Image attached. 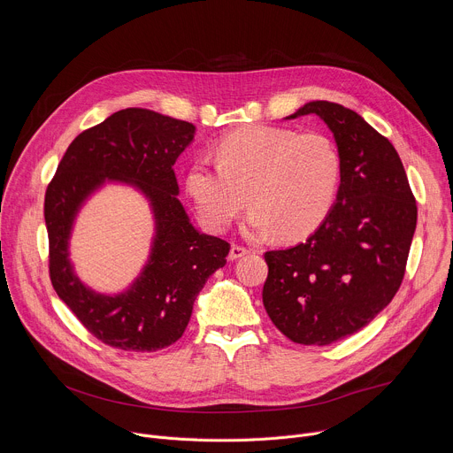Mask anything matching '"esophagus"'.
I'll use <instances>...</instances> for the list:
<instances>
[{"label": "esophagus", "mask_w": 453, "mask_h": 453, "mask_svg": "<svg viewBox=\"0 0 453 453\" xmlns=\"http://www.w3.org/2000/svg\"><path fill=\"white\" fill-rule=\"evenodd\" d=\"M245 254H249V249H245V247H242V245H231L229 260H231V262H236V260H240V257L245 256Z\"/></svg>", "instance_id": "esophagus-1"}]
</instances>
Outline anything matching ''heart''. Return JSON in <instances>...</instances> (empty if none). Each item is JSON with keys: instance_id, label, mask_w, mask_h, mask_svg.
<instances>
[{"instance_id": "heart-1", "label": "heart", "mask_w": 453, "mask_h": 453, "mask_svg": "<svg viewBox=\"0 0 453 453\" xmlns=\"http://www.w3.org/2000/svg\"><path fill=\"white\" fill-rule=\"evenodd\" d=\"M215 156L217 165L197 159L186 173L189 197L211 231H226L249 201L250 236L276 231L297 240L325 222L337 201L342 157L322 133L252 125L222 138Z\"/></svg>"}]
</instances>
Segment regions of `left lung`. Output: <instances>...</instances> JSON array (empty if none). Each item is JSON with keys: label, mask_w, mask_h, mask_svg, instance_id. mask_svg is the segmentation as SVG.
Masks as SVG:
<instances>
[{"label": "left lung", "mask_w": 453, "mask_h": 453, "mask_svg": "<svg viewBox=\"0 0 453 453\" xmlns=\"http://www.w3.org/2000/svg\"><path fill=\"white\" fill-rule=\"evenodd\" d=\"M315 114L342 157L337 201L306 242L265 252L264 306L292 342L328 346L357 334L398 292L418 208L393 143L355 111L313 100L285 119Z\"/></svg>", "instance_id": "8db88e82"}]
</instances>
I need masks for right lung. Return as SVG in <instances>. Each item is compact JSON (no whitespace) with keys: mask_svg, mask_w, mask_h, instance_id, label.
<instances>
[{"mask_svg":"<svg viewBox=\"0 0 453 453\" xmlns=\"http://www.w3.org/2000/svg\"><path fill=\"white\" fill-rule=\"evenodd\" d=\"M197 127L150 109H121L79 134L44 197L50 278L57 296L104 344L157 351L179 341L208 278L226 265L229 243L201 233L179 201L177 157ZM107 183L133 187L151 208L155 233L148 262L123 291L98 293L71 262L74 222Z\"/></svg>","mask_w":453,"mask_h":453,"instance_id":"obj_1","label":"right lung"}]
</instances>
